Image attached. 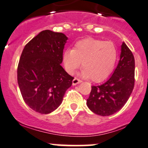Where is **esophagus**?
Returning a JSON list of instances; mask_svg holds the SVG:
<instances>
[{"label":"esophagus","mask_w":148,"mask_h":148,"mask_svg":"<svg viewBox=\"0 0 148 148\" xmlns=\"http://www.w3.org/2000/svg\"><path fill=\"white\" fill-rule=\"evenodd\" d=\"M81 82H82V81H81V80H80V79H78V78L75 77L74 79H73V81H72V85H73V86H76V85L79 84Z\"/></svg>","instance_id":"esophagus-1"}]
</instances>
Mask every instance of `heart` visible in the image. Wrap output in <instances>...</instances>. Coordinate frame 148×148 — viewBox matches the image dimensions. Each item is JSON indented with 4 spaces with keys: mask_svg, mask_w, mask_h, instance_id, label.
<instances>
[{
    "mask_svg": "<svg viewBox=\"0 0 148 148\" xmlns=\"http://www.w3.org/2000/svg\"><path fill=\"white\" fill-rule=\"evenodd\" d=\"M117 58L118 51L112 42L88 38L76 42L72 49L64 51L62 62L67 73L74 74L82 62V76L99 82L110 75Z\"/></svg>",
    "mask_w": 148,
    "mask_h": 148,
    "instance_id": "b5f03b06",
    "label": "heart"
}]
</instances>
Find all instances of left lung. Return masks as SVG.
Segmentation results:
<instances>
[{
    "label": "left lung",
    "instance_id": "obj_1",
    "mask_svg": "<svg viewBox=\"0 0 148 148\" xmlns=\"http://www.w3.org/2000/svg\"><path fill=\"white\" fill-rule=\"evenodd\" d=\"M135 60L132 52L125 42L114 72L103 84L92 86L87 106L93 113L108 116L125 106L134 86Z\"/></svg>",
    "mask_w": 148,
    "mask_h": 148
}]
</instances>
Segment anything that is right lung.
Listing matches in <instances>:
<instances>
[{"instance_id": "obj_1", "label": "right lung", "mask_w": 148, "mask_h": 148, "mask_svg": "<svg viewBox=\"0 0 148 148\" xmlns=\"http://www.w3.org/2000/svg\"><path fill=\"white\" fill-rule=\"evenodd\" d=\"M67 37L45 30L25 46L17 68V81L23 100L33 111L48 114L62 103L74 77L60 64Z\"/></svg>"}]
</instances>
